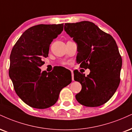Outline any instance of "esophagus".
Wrapping results in <instances>:
<instances>
[{
	"label": "esophagus",
	"instance_id": "34e87169",
	"mask_svg": "<svg viewBox=\"0 0 132 132\" xmlns=\"http://www.w3.org/2000/svg\"><path fill=\"white\" fill-rule=\"evenodd\" d=\"M71 74H72V80H74V74H73L72 70H71Z\"/></svg>",
	"mask_w": 132,
	"mask_h": 132
}]
</instances>
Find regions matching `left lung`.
<instances>
[{
	"label": "left lung",
	"mask_w": 132,
	"mask_h": 132,
	"mask_svg": "<svg viewBox=\"0 0 132 132\" xmlns=\"http://www.w3.org/2000/svg\"><path fill=\"white\" fill-rule=\"evenodd\" d=\"M64 31L77 45L76 61L87 76L74 71V80L82 85L77 101L87 107H97L108 101L120 83L122 58L114 38L93 23L84 21L66 23Z\"/></svg>",
	"instance_id": "8db88e82"
}]
</instances>
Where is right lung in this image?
Listing matches in <instances>:
<instances>
[{
    "mask_svg": "<svg viewBox=\"0 0 132 132\" xmlns=\"http://www.w3.org/2000/svg\"><path fill=\"white\" fill-rule=\"evenodd\" d=\"M63 24H39L25 31L13 47L9 76L18 96L26 104L37 109L55 104L60 92L72 81L71 73L61 69L41 71L43 59L48 55L50 45L63 30ZM69 72V70L67 71Z\"/></svg>",
    "mask_w": 132,
    "mask_h": 132,
    "instance_id": "right-lung-1",
    "label": "right lung"
}]
</instances>
